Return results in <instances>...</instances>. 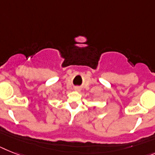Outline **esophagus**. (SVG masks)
Segmentation results:
<instances>
[{"instance_id":"esophagus-1","label":"esophagus","mask_w":155,"mask_h":155,"mask_svg":"<svg viewBox=\"0 0 155 155\" xmlns=\"http://www.w3.org/2000/svg\"><path fill=\"white\" fill-rule=\"evenodd\" d=\"M76 89H78V88H76Z\"/></svg>"}]
</instances>
